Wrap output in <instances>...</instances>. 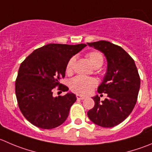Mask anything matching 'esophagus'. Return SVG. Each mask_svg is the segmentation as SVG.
<instances>
[{"label": "esophagus", "instance_id": "34e87169", "mask_svg": "<svg viewBox=\"0 0 152 152\" xmlns=\"http://www.w3.org/2000/svg\"><path fill=\"white\" fill-rule=\"evenodd\" d=\"M76 98H77V99H78V100H83V99H86V97L82 96V95H76Z\"/></svg>", "mask_w": 152, "mask_h": 152}]
</instances>
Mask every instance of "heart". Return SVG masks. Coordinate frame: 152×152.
Returning a JSON list of instances; mask_svg holds the SVG:
<instances>
[{"label":"heart","mask_w":152,"mask_h":152,"mask_svg":"<svg viewBox=\"0 0 152 152\" xmlns=\"http://www.w3.org/2000/svg\"><path fill=\"white\" fill-rule=\"evenodd\" d=\"M86 57L94 67L97 66H102L103 64L104 58L100 52L90 51L86 53ZM74 63H75V58L72 57L69 59L66 67V71L67 73H70L72 72ZM96 84L97 81L94 78L77 76L71 80L70 88L73 92L77 94L87 95L92 90Z\"/></svg>","instance_id":"1"}]
</instances>
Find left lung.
<instances>
[{
  "instance_id": "obj_1",
  "label": "left lung",
  "mask_w": 152,
  "mask_h": 152,
  "mask_svg": "<svg viewBox=\"0 0 152 152\" xmlns=\"http://www.w3.org/2000/svg\"><path fill=\"white\" fill-rule=\"evenodd\" d=\"M87 45L102 52L107 61L106 75L98 88L99 93L107 94V99L100 102L98 95L92 97L95 106L87 112L88 117L95 125L112 128L132 112L140 90V75L134 60L120 46L104 40Z\"/></svg>"
}]
</instances>
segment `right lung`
Instances as JSON below:
<instances>
[{
	"label": "right lung",
	"instance_id": "right-lung-1",
	"mask_svg": "<svg viewBox=\"0 0 152 152\" xmlns=\"http://www.w3.org/2000/svg\"><path fill=\"white\" fill-rule=\"evenodd\" d=\"M86 46L46 45L34 50L21 63L15 80V95L20 110L30 123L52 129L66 120L76 96L69 92L53 97V89L58 86V90H69L60 83V79L65 77L69 59Z\"/></svg>",
	"mask_w": 152,
	"mask_h": 152
}]
</instances>
